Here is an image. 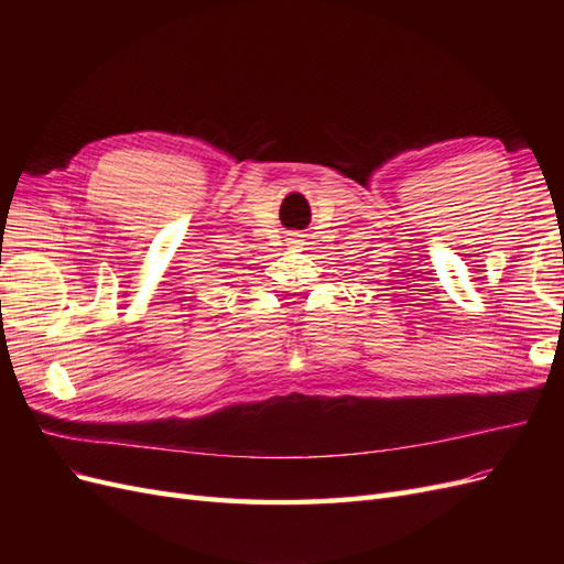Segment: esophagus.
I'll list each match as a JSON object with an SVG mask.
<instances>
[{
	"label": "esophagus",
	"mask_w": 564,
	"mask_h": 564,
	"mask_svg": "<svg viewBox=\"0 0 564 564\" xmlns=\"http://www.w3.org/2000/svg\"><path fill=\"white\" fill-rule=\"evenodd\" d=\"M305 237H308L305 232H292V235L286 237V242L292 245V247H303L305 245Z\"/></svg>",
	"instance_id": "obj_1"
}]
</instances>
